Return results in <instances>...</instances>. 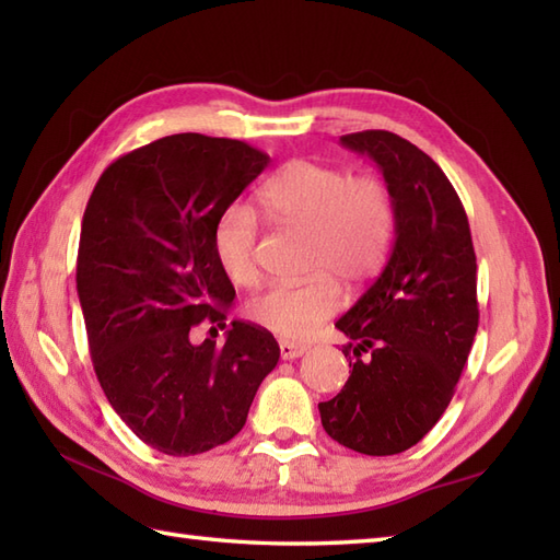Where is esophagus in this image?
<instances>
[{
	"instance_id": "obj_1",
	"label": "esophagus",
	"mask_w": 560,
	"mask_h": 560,
	"mask_svg": "<svg viewBox=\"0 0 560 560\" xmlns=\"http://www.w3.org/2000/svg\"><path fill=\"white\" fill-rule=\"evenodd\" d=\"M279 349H281L283 361H293V359H301V355L311 347H305V343H295V341H279Z\"/></svg>"
}]
</instances>
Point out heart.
I'll list each match as a JSON object with an SVG mask.
<instances>
[{
	"label": "heart",
	"instance_id": "obj_1",
	"mask_svg": "<svg viewBox=\"0 0 560 560\" xmlns=\"http://www.w3.org/2000/svg\"><path fill=\"white\" fill-rule=\"evenodd\" d=\"M259 205L271 221L311 235L307 267L317 273L303 283H273L249 301L247 315L273 335L307 337L339 311L335 277L359 287L383 269L395 231L392 195L375 175H349L337 165L301 159L265 183ZM257 217L245 205L229 207L213 225V257L235 287L257 281Z\"/></svg>",
	"mask_w": 560,
	"mask_h": 560
}]
</instances>
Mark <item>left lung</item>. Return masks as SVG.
Masks as SVG:
<instances>
[{
	"label": "left lung",
	"instance_id": "1",
	"mask_svg": "<svg viewBox=\"0 0 560 560\" xmlns=\"http://www.w3.org/2000/svg\"><path fill=\"white\" fill-rule=\"evenodd\" d=\"M377 163L395 205L387 267L337 319L351 375L319 401L329 438L361 455L409 450L455 395L479 327L477 255L462 201L440 165L385 129L343 135Z\"/></svg>",
	"mask_w": 560,
	"mask_h": 560
}]
</instances>
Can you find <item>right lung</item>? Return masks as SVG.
Listing matches in <instances>:
<instances>
[{"mask_svg":"<svg viewBox=\"0 0 560 560\" xmlns=\"http://www.w3.org/2000/svg\"><path fill=\"white\" fill-rule=\"evenodd\" d=\"M269 165L245 141L173 135L103 171L83 211L77 291L93 371L117 416L153 450L189 457L229 443L273 365L271 331L233 319L211 247L221 213Z\"/></svg>","mask_w":560,"mask_h":560,"instance_id":"obj_1","label":"right lung"}]
</instances>
